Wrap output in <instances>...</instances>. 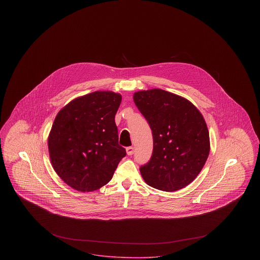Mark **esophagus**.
Wrapping results in <instances>:
<instances>
[{
  "label": "esophagus",
  "mask_w": 260,
  "mask_h": 260,
  "mask_svg": "<svg viewBox=\"0 0 260 260\" xmlns=\"http://www.w3.org/2000/svg\"><path fill=\"white\" fill-rule=\"evenodd\" d=\"M126 152L128 155H132L134 153V148L133 147H127L126 148Z\"/></svg>",
  "instance_id": "1"
}]
</instances>
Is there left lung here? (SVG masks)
Listing matches in <instances>:
<instances>
[{
  "label": "left lung",
  "mask_w": 260,
  "mask_h": 260,
  "mask_svg": "<svg viewBox=\"0 0 260 260\" xmlns=\"http://www.w3.org/2000/svg\"><path fill=\"white\" fill-rule=\"evenodd\" d=\"M134 103L152 130L153 152L140 172L149 186L172 192L189 185L210 151L209 132L199 110L185 98L161 90L139 91Z\"/></svg>",
  "instance_id": "1"
}]
</instances>
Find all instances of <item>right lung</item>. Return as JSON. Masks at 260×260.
<instances>
[{
    "mask_svg": "<svg viewBox=\"0 0 260 260\" xmlns=\"http://www.w3.org/2000/svg\"><path fill=\"white\" fill-rule=\"evenodd\" d=\"M122 97L96 91L78 97L57 114L48 138L52 166L75 190L107 184L126 150L118 144L115 115Z\"/></svg>",
    "mask_w": 260,
    "mask_h": 260,
    "instance_id": "obj_1",
    "label": "right lung"
}]
</instances>
